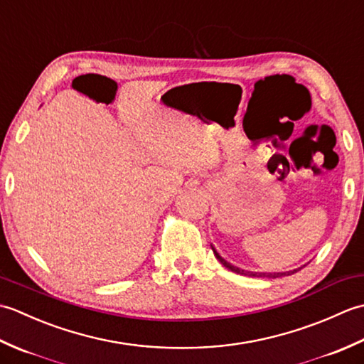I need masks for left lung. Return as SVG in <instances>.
Segmentation results:
<instances>
[{
  "instance_id": "1",
  "label": "left lung",
  "mask_w": 364,
  "mask_h": 364,
  "mask_svg": "<svg viewBox=\"0 0 364 364\" xmlns=\"http://www.w3.org/2000/svg\"><path fill=\"white\" fill-rule=\"evenodd\" d=\"M213 247V245H211ZM213 252H214V255H215V258H218L223 266H225L228 270H231V272H235V274H241V275H250V277H267V278H278V277H283V275H291V274H294V272H297L299 269H296V270H291V272H274V274H267V272H250V270H244V269H239V267H236V266H233V264H230L228 261H225L223 259L220 255L215 252V249L213 247Z\"/></svg>"
}]
</instances>
